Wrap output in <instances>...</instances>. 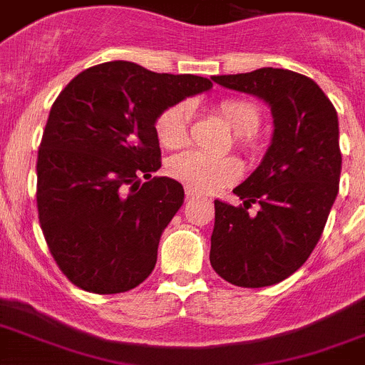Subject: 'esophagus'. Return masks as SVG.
<instances>
[{"label": "esophagus", "mask_w": 365, "mask_h": 365, "mask_svg": "<svg viewBox=\"0 0 365 365\" xmlns=\"http://www.w3.org/2000/svg\"><path fill=\"white\" fill-rule=\"evenodd\" d=\"M196 196H198V192H196V190L185 187V200H192V198H196Z\"/></svg>", "instance_id": "34e87169"}]
</instances>
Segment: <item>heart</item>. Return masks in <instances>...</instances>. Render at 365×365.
<instances>
[{
	"label": "heart",
	"mask_w": 365,
	"mask_h": 365,
	"mask_svg": "<svg viewBox=\"0 0 365 365\" xmlns=\"http://www.w3.org/2000/svg\"><path fill=\"white\" fill-rule=\"evenodd\" d=\"M220 116L235 130L236 140L245 150H255L258 145L256 130L262 123L258 105L245 98H225L216 105ZM192 103L178 101L167 107L156 118V136L160 143L169 149L182 147L189 140ZM167 170L175 180L198 192H215L242 176V163L232 156L216 158L200 150H185L169 160Z\"/></svg>",
	"instance_id": "1"
}]
</instances>
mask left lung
<instances>
[{
    "label": "left lung",
    "mask_w": 365,
    "mask_h": 365,
    "mask_svg": "<svg viewBox=\"0 0 365 365\" xmlns=\"http://www.w3.org/2000/svg\"><path fill=\"white\" fill-rule=\"evenodd\" d=\"M212 80L269 103L274 133L258 169L232 190L242 203L215 200L211 265L238 287L278 284L309 258L338 195L336 109L311 78L285 68ZM252 202L261 205L256 215Z\"/></svg>",
    "instance_id": "1"
}]
</instances>
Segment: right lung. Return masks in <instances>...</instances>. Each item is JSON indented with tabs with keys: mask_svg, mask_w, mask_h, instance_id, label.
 <instances>
[{
	"mask_svg": "<svg viewBox=\"0 0 365 365\" xmlns=\"http://www.w3.org/2000/svg\"><path fill=\"white\" fill-rule=\"evenodd\" d=\"M211 87L202 76L107 61L56 98L38 150L36 202L48 251L72 284L125 293L153 272L160 236L183 203L182 183L153 178L162 167L154 123Z\"/></svg>",
	"mask_w": 365,
	"mask_h": 365,
	"instance_id": "add662e5",
	"label": "right lung"
}]
</instances>
